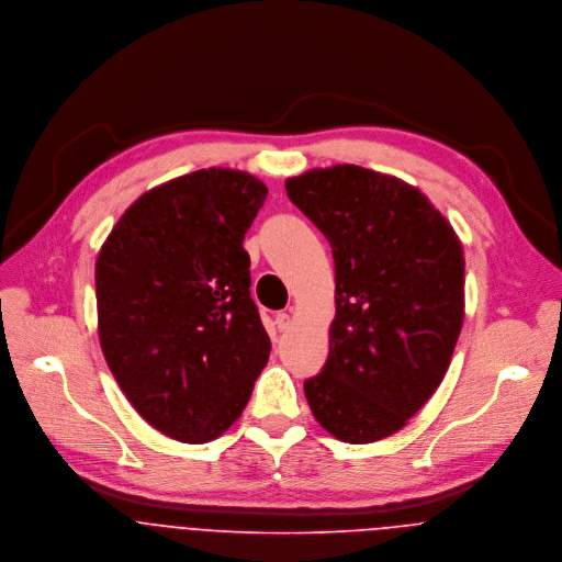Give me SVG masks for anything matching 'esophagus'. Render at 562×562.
Instances as JSON below:
<instances>
[{"label": "esophagus", "instance_id": "1", "mask_svg": "<svg viewBox=\"0 0 562 562\" xmlns=\"http://www.w3.org/2000/svg\"><path fill=\"white\" fill-rule=\"evenodd\" d=\"M274 324H277V328H279V330H288V328L292 326V316H290V314H285V312H281V314H277V316H274Z\"/></svg>", "mask_w": 562, "mask_h": 562}]
</instances>
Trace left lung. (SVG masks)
<instances>
[{
    "instance_id": "8db88e82",
    "label": "left lung",
    "mask_w": 562,
    "mask_h": 562,
    "mask_svg": "<svg viewBox=\"0 0 562 562\" xmlns=\"http://www.w3.org/2000/svg\"><path fill=\"white\" fill-rule=\"evenodd\" d=\"M335 259L328 359L305 381L322 428L346 443L398 432L443 381L465 316L463 246L413 186L355 164L285 181Z\"/></svg>"
}]
</instances>
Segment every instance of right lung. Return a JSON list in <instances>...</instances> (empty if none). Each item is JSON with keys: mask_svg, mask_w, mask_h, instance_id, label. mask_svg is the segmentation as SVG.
<instances>
[{"mask_svg": "<svg viewBox=\"0 0 562 562\" xmlns=\"http://www.w3.org/2000/svg\"><path fill=\"white\" fill-rule=\"evenodd\" d=\"M266 194L248 172L194 170L132 203L99 250L103 357L132 406L170 439L221 437L268 363L241 246Z\"/></svg>", "mask_w": 562, "mask_h": 562, "instance_id": "right-lung-1", "label": "right lung"}]
</instances>
